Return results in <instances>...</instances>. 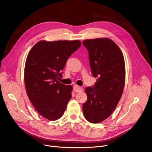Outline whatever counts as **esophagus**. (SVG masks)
<instances>
[{
	"label": "esophagus",
	"instance_id": "esophagus-1",
	"mask_svg": "<svg viewBox=\"0 0 152 152\" xmlns=\"http://www.w3.org/2000/svg\"><path fill=\"white\" fill-rule=\"evenodd\" d=\"M73 90L75 91V92L76 93H80V92H82L83 91V88L80 87V86H79L77 85H75L73 86Z\"/></svg>",
	"mask_w": 152,
	"mask_h": 152
}]
</instances>
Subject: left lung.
Wrapping results in <instances>:
<instances>
[{
	"label": "left lung",
	"instance_id": "8db88e82",
	"mask_svg": "<svg viewBox=\"0 0 152 152\" xmlns=\"http://www.w3.org/2000/svg\"><path fill=\"white\" fill-rule=\"evenodd\" d=\"M89 53L91 73L97 77L93 87H86L87 100L83 104L86 120L99 123L109 117L120 100L125 83L122 52L112 39L99 38L83 41Z\"/></svg>",
	"mask_w": 152,
	"mask_h": 152
}]
</instances>
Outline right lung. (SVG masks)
<instances>
[{"label": "right lung", "instance_id": "right-lung-1", "mask_svg": "<svg viewBox=\"0 0 152 152\" xmlns=\"http://www.w3.org/2000/svg\"><path fill=\"white\" fill-rule=\"evenodd\" d=\"M80 46L79 40H42L28 55L24 73L27 95L35 110L49 120L60 118L72 98L73 86L58 80L69 56Z\"/></svg>", "mask_w": 152, "mask_h": 152}]
</instances>
